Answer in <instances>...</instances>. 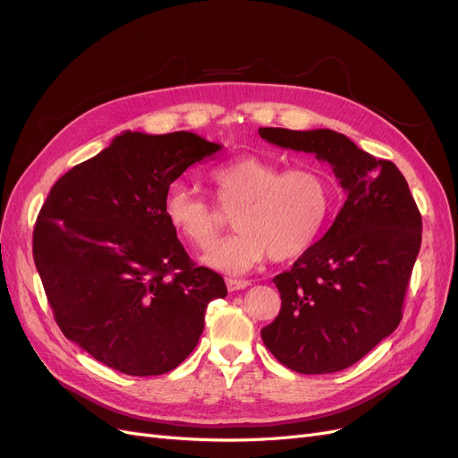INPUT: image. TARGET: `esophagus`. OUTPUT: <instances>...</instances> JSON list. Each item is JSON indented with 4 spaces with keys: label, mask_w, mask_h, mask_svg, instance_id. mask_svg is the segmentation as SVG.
Masks as SVG:
<instances>
[{
    "label": "esophagus",
    "mask_w": 458,
    "mask_h": 458,
    "mask_svg": "<svg viewBox=\"0 0 458 458\" xmlns=\"http://www.w3.org/2000/svg\"><path fill=\"white\" fill-rule=\"evenodd\" d=\"M249 284H250V281H247V279H226V286H228L230 293L243 291V289H247Z\"/></svg>",
    "instance_id": "esophagus-1"
}]
</instances>
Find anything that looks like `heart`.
I'll use <instances>...</instances> for the list:
<instances>
[{"instance_id":"1","label":"heart","mask_w":458,"mask_h":458,"mask_svg":"<svg viewBox=\"0 0 458 458\" xmlns=\"http://www.w3.org/2000/svg\"><path fill=\"white\" fill-rule=\"evenodd\" d=\"M215 201L233 211L235 232L203 259L228 276L249 272L267 257L289 260L323 233L334 203L330 177L317 167H283L255 155L216 164L209 172ZM162 213L174 232L194 249H209L223 228V213L189 186L167 191Z\"/></svg>"}]
</instances>
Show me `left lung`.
Masks as SVG:
<instances>
[{"label":"left lung","mask_w":458,"mask_h":458,"mask_svg":"<svg viewBox=\"0 0 458 458\" xmlns=\"http://www.w3.org/2000/svg\"><path fill=\"white\" fill-rule=\"evenodd\" d=\"M283 148L313 152L347 192L328 232L274 277L281 311L262 328L269 352L298 374H332L391 335L402 320L422 220L408 181L334 130L260 128Z\"/></svg>","instance_id":"left-lung-1"}]
</instances>
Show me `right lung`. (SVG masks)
<instances>
[{
    "label": "right lung",
    "instance_id": "add662e5",
    "mask_svg": "<svg viewBox=\"0 0 458 458\" xmlns=\"http://www.w3.org/2000/svg\"><path fill=\"white\" fill-rule=\"evenodd\" d=\"M218 143L192 131H123L62 175L39 211L33 260L67 340L128 376H162L198 345L225 279L196 266L162 203Z\"/></svg>",
    "mask_w": 458,
    "mask_h": 458
}]
</instances>
